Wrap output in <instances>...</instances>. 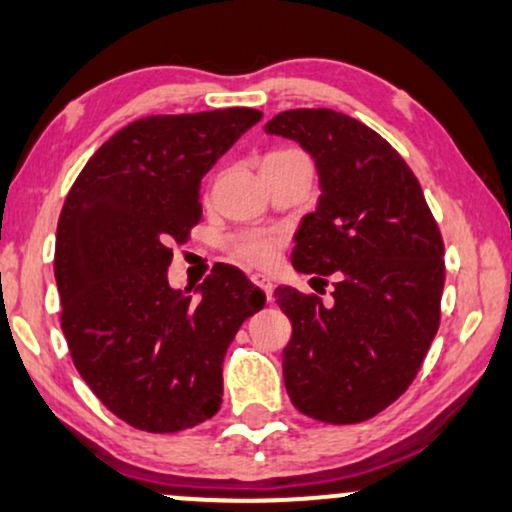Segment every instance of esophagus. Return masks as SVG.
I'll list each match as a JSON object with an SVG mask.
<instances>
[{
	"label": "esophagus",
	"mask_w": 512,
	"mask_h": 512,
	"mask_svg": "<svg viewBox=\"0 0 512 512\" xmlns=\"http://www.w3.org/2000/svg\"><path fill=\"white\" fill-rule=\"evenodd\" d=\"M252 283H255L257 288H262L264 295H267V300H271V290H274V283H271L269 276L255 274V276H252Z\"/></svg>",
	"instance_id": "34e87169"
}]
</instances>
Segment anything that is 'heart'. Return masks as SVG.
I'll return each mask as SVG.
<instances>
[{
    "label": "heart",
    "mask_w": 512,
    "mask_h": 512,
    "mask_svg": "<svg viewBox=\"0 0 512 512\" xmlns=\"http://www.w3.org/2000/svg\"><path fill=\"white\" fill-rule=\"evenodd\" d=\"M297 151H276L267 158H278V155H290ZM278 250H281V236L274 234H245L231 243V252L238 260L252 267H271L276 262Z\"/></svg>",
    "instance_id": "b5f03b06"
}]
</instances>
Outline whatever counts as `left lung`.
Returning <instances> with one entry per match:
<instances>
[{"label": "left lung", "mask_w": 512, "mask_h": 512, "mask_svg": "<svg viewBox=\"0 0 512 512\" xmlns=\"http://www.w3.org/2000/svg\"><path fill=\"white\" fill-rule=\"evenodd\" d=\"M314 158L321 196L295 236L293 267L333 302L274 290L293 323L283 349L288 397L331 425L373 418L409 390L439 328L444 241L404 158L364 122L297 108L264 125Z\"/></svg>", "instance_id": "obj_1"}]
</instances>
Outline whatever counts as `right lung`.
I'll return each mask as SVG.
<instances>
[{
	"label": "right lung",
	"mask_w": 512,
	"mask_h": 512,
	"mask_svg": "<svg viewBox=\"0 0 512 512\" xmlns=\"http://www.w3.org/2000/svg\"><path fill=\"white\" fill-rule=\"evenodd\" d=\"M255 108L148 115L122 127L77 174L58 217L54 274L61 328L82 380L137 430H189L222 404V361L264 293L215 264L198 286L167 283L170 243L200 222V179Z\"/></svg>",
	"instance_id": "add662e5"
}]
</instances>
